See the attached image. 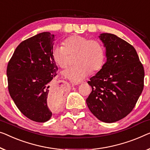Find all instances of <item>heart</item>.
<instances>
[{"label": "heart", "mask_w": 150, "mask_h": 150, "mask_svg": "<svg viewBox=\"0 0 150 150\" xmlns=\"http://www.w3.org/2000/svg\"><path fill=\"white\" fill-rule=\"evenodd\" d=\"M69 55H75L74 62L76 64L64 71L62 75L75 83L86 79L90 72L99 71L105 61V50L100 42L80 35H71L64 40V46H53V60L61 68L67 67Z\"/></svg>", "instance_id": "b5f03b06"}]
</instances>
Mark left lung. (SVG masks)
<instances>
[{"instance_id": "1", "label": "left lung", "mask_w": 150, "mask_h": 150, "mask_svg": "<svg viewBox=\"0 0 150 150\" xmlns=\"http://www.w3.org/2000/svg\"><path fill=\"white\" fill-rule=\"evenodd\" d=\"M106 61L88 83L86 99L91 112L104 122H117L133 110L144 86V69L134 47L116 35H99Z\"/></svg>"}]
</instances>
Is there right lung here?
Instances as JSON below:
<instances>
[{
	"label": "right lung",
	"mask_w": 150,
	"mask_h": 150,
	"mask_svg": "<svg viewBox=\"0 0 150 150\" xmlns=\"http://www.w3.org/2000/svg\"><path fill=\"white\" fill-rule=\"evenodd\" d=\"M54 35L42 32L24 40L8 61L6 75L10 96L18 109L29 119L44 122L52 117L48 106H59L62 97L50 88L58 67L52 49Z\"/></svg>",
	"instance_id": "obj_1"
}]
</instances>
